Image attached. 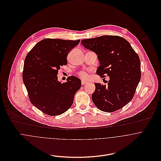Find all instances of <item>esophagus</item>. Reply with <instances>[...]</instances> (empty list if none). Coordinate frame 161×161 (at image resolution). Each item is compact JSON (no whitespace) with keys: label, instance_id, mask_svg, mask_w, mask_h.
<instances>
[{"label":"esophagus","instance_id":"obj_1","mask_svg":"<svg viewBox=\"0 0 161 161\" xmlns=\"http://www.w3.org/2000/svg\"><path fill=\"white\" fill-rule=\"evenodd\" d=\"M81 83H82V85H85V84H86L87 83V82H86L85 80H82Z\"/></svg>","mask_w":161,"mask_h":161}]
</instances>
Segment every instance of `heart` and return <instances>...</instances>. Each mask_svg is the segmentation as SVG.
I'll use <instances>...</instances> for the list:
<instances>
[{
    "label": "heart",
    "mask_w": 161,
    "mask_h": 161,
    "mask_svg": "<svg viewBox=\"0 0 161 161\" xmlns=\"http://www.w3.org/2000/svg\"><path fill=\"white\" fill-rule=\"evenodd\" d=\"M79 76L82 79H84V80H87L89 79V73L87 72V71H85V70H82V71H80L79 72Z\"/></svg>",
    "instance_id": "1"
}]
</instances>
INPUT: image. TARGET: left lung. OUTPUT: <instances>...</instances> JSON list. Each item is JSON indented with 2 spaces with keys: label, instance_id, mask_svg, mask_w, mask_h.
Listing matches in <instances>:
<instances>
[{
  "label": "left lung",
  "instance_id": "obj_1",
  "mask_svg": "<svg viewBox=\"0 0 161 161\" xmlns=\"http://www.w3.org/2000/svg\"><path fill=\"white\" fill-rule=\"evenodd\" d=\"M81 43L95 52L100 61L97 74L109 76L107 85L94 84L92 99L101 111L114 112L133 98L141 79V64L138 54L125 38L115 35H104L85 39Z\"/></svg>",
  "mask_w": 161,
  "mask_h": 161
}]
</instances>
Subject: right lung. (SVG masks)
<instances>
[{
	"mask_svg": "<svg viewBox=\"0 0 161 161\" xmlns=\"http://www.w3.org/2000/svg\"><path fill=\"white\" fill-rule=\"evenodd\" d=\"M80 41L46 38L39 42L25 58L22 76L30 100L46 115L66 112L81 87L80 80L74 75L63 84L57 77L60 67L68 63L70 51Z\"/></svg>",
	"mask_w": 161,
	"mask_h": 161,
	"instance_id": "1",
	"label": "right lung"
}]
</instances>
